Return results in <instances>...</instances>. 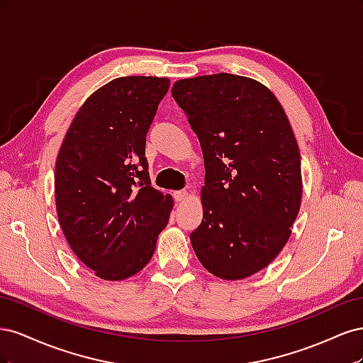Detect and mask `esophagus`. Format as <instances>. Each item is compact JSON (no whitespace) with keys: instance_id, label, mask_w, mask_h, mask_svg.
Listing matches in <instances>:
<instances>
[{"instance_id":"34e87169","label":"esophagus","mask_w":363,"mask_h":363,"mask_svg":"<svg viewBox=\"0 0 363 363\" xmlns=\"http://www.w3.org/2000/svg\"><path fill=\"white\" fill-rule=\"evenodd\" d=\"M174 199H175V201H177V203L184 201L186 199H188V192H186V191H175L174 192Z\"/></svg>"}]
</instances>
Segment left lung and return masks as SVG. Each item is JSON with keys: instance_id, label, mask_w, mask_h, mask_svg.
<instances>
[{"instance_id": "8db88e82", "label": "left lung", "mask_w": 363, "mask_h": 363, "mask_svg": "<svg viewBox=\"0 0 363 363\" xmlns=\"http://www.w3.org/2000/svg\"><path fill=\"white\" fill-rule=\"evenodd\" d=\"M171 92L204 157L195 255L219 279L250 277L277 257L300 211L301 159L289 119L267 86L242 75L183 79Z\"/></svg>"}]
</instances>
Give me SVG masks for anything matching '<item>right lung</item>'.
Listing matches in <instances>:
<instances>
[{"instance_id": "1", "label": "right lung", "mask_w": 363, "mask_h": 363, "mask_svg": "<svg viewBox=\"0 0 363 363\" xmlns=\"http://www.w3.org/2000/svg\"><path fill=\"white\" fill-rule=\"evenodd\" d=\"M169 89L160 77H119L77 112L56 162V208L74 255L104 280L135 276L155 255L171 195L151 186L145 140Z\"/></svg>"}]
</instances>
